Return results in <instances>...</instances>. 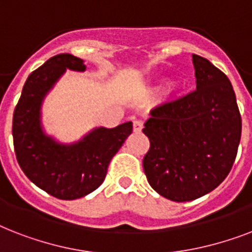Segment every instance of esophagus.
Returning <instances> with one entry per match:
<instances>
[{
    "instance_id": "34e87169",
    "label": "esophagus",
    "mask_w": 252,
    "mask_h": 252,
    "mask_svg": "<svg viewBox=\"0 0 252 252\" xmlns=\"http://www.w3.org/2000/svg\"><path fill=\"white\" fill-rule=\"evenodd\" d=\"M142 126H144V123L141 120H134L133 122V130L134 132H141Z\"/></svg>"
}]
</instances>
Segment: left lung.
Instances as JSON below:
<instances>
[{"instance_id": "left-lung-1", "label": "left lung", "mask_w": 252, "mask_h": 252, "mask_svg": "<svg viewBox=\"0 0 252 252\" xmlns=\"http://www.w3.org/2000/svg\"><path fill=\"white\" fill-rule=\"evenodd\" d=\"M196 90L150 112L142 132L150 148L148 182L172 201H191L219 187L237 157L242 119L230 81L211 61L192 55Z\"/></svg>"}]
</instances>
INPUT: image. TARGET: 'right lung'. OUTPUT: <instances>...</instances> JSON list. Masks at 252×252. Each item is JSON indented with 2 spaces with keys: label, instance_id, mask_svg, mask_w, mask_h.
<instances>
[{
  "label": "right lung",
  "instance_id": "1",
  "mask_svg": "<svg viewBox=\"0 0 252 252\" xmlns=\"http://www.w3.org/2000/svg\"><path fill=\"white\" fill-rule=\"evenodd\" d=\"M69 70L85 72L78 57L61 53L33 70L26 81L13 116V140L22 171L35 186L61 200L89 195L103 183L111 159L132 133V123L99 126L80 141L61 144L41 126V104L60 77Z\"/></svg>",
  "mask_w": 252,
  "mask_h": 252
}]
</instances>
